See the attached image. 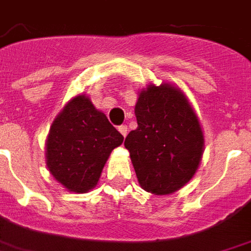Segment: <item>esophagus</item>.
<instances>
[{
    "label": "esophagus",
    "mask_w": 251,
    "mask_h": 251,
    "mask_svg": "<svg viewBox=\"0 0 251 251\" xmlns=\"http://www.w3.org/2000/svg\"><path fill=\"white\" fill-rule=\"evenodd\" d=\"M118 129H119V132L122 133V135H123L124 137L127 136V133H128V128H127V126H124V124H123V126H119Z\"/></svg>",
    "instance_id": "esophagus-1"
}]
</instances>
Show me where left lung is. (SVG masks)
<instances>
[{
	"label": "left lung",
	"mask_w": 251,
	"mask_h": 251,
	"mask_svg": "<svg viewBox=\"0 0 251 251\" xmlns=\"http://www.w3.org/2000/svg\"><path fill=\"white\" fill-rule=\"evenodd\" d=\"M135 115L137 128L128 133L124 147L139 184L154 195L176 192L201 161L204 136L197 116L184 94L169 84L141 91Z\"/></svg>",
	"instance_id": "obj_1"
}]
</instances>
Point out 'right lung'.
<instances>
[{
	"label": "right lung",
	"instance_id": "obj_1",
	"mask_svg": "<svg viewBox=\"0 0 251 251\" xmlns=\"http://www.w3.org/2000/svg\"><path fill=\"white\" fill-rule=\"evenodd\" d=\"M124 137L83 95L74 98L54 120L47 137V167L70 192L97 185L111 151Z\"/></svg>",
	"mask_w": 251,
	"mask_h": 251
}]
</instances>
